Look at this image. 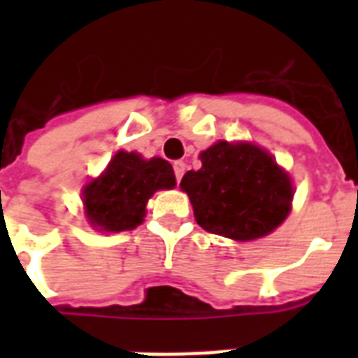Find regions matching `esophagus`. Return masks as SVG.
I'll return each instance as SVG.
<instances>
[{
	"instance_id": "34e87169",
	"label": "esophagus",
	"mask_w": 358,
	"mask_h": 358,
	"mask_svg": "<svg viewBox=\"0 0 358 358\" xmlns=\"http://www.w3.org/2000/svg\"><path fill=\"white\" fill-rule=\"evenodd\" d=\"M173 169H174V176H176V182H180V180H182V176H184V173H185V163L184 162H176L173 165Z\"/></svg>"
}]
</instances>
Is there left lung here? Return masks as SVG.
Listing matches in <instances>:
<instances>
[{"label":"left lung","instance_id":"1","mask_svg":"<svg viewBox=\"0 0 358 358\" xmlns=\"http://www.w3.org/2000/svg\"><path fill=\"white\" fill-rule=\"evenodd\" d=\"M201 162L199 171L184 174L180 187L206 232L250 241L286 219L294 187L269 152L250 143L219 141L201 152Z\"/></svg>","mask_w":358,"mask_h":358}]
</instances>
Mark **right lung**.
<instances>
[{"label":"right lung","mask_w":358,"mask_h":358,"mask_svg":"<svg viewBox=\"0 0 358 358\" xmlns=\"http://www.w3.org/2000/svg\"><path fill=\"white\" fill-rule=\"evenodd\" d=\"M176 185L171 163L162 157L143 159L137 152L119 150L108 169L83 187V206L92 229L131 230L143 223L146 202L157 189Z\"/></svg>","instance_id":"1"}]
</instances>
